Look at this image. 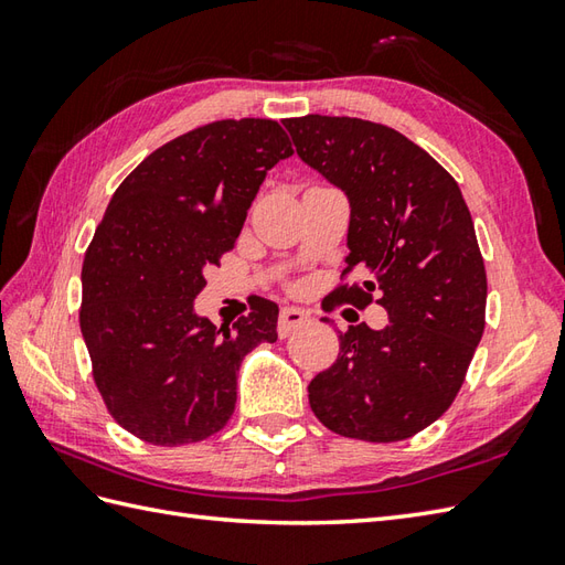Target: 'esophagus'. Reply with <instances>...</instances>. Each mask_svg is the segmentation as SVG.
Segmentation results:
<instances>
[{"label": "esophagus", "mask_w": 565, "mask_h": 565, "mask_svg": "<svg viewBox=\"0 0 565 565\" xmlns=\"http://www.w3.org/2000/svg\"><path fill=\"white\" fill-rule=\"evenodd\" d=\"M306 322H310L308 310L286 306V308H281V316H279V334H281V338H289L291 332H296L298 328H303Z\"/></svg>", "instance_id": "obj_1"}]
</instances>
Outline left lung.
Returning a JSON list of instances; mask_svg holds the SVG:
<instances>
[{
  "label": "left lung",
  "mask_w": 565,
  "mask_h": 565,
  "mask_svg": "<svg viewBox=\"0 0 565 565\" xmlns=\"http://www.w3.org/2000/svg\"><path fill=\"white\" fill-rule=\"evenodd\" d=\"M284 126L298 158L350 201L344 271L369 281L334 294L364 308L376 291L388 313L383 330L340 334L338 362L308 383L310 407L342 437H413L447 413L486 328V267L461 189L388 126L318 114Z\"/></svg>",
  "instance_id": "1"
}]
</instances>
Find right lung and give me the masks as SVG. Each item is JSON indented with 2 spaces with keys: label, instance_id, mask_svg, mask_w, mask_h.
I'll return each instance as SVG.
<instances>
[{
  "label": "right lung",
  "instance_id": "obj_1",
  "mask_svg": "<svg viewBox=\"0 0 565 565\" xmlns=\"http://www.w3.org/2000/svg\"><path fill=\"white\" fill-rule=\"evenodd\" d=\"M289 154L269 118L215 121L148 154L111 196L84 255L79 328L102 398L130 435L160 447L215 435L235 411L245 354L279 338L267 298L233 328L199 316L194 298Z\"/></svg>",
  "mask_w": 565,
  "mask_h": 565
}]
</instances>
